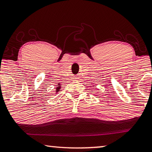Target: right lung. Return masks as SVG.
I'll return each mask as SVG.
<instances>
[{
	"instance_id": "1",
	"label": "right lung",
	"mask_w": 152,
	"mask_h": 152,
	"mask_svg": "<svg viewBox=\"0 0 152 152\" xmlns=\"http://www.w3.org/2000/svg\"><path fill=\"white\" fill-rule=\"evenodd\" d=\"M61 87H62V85L60 83H58L57 84V86L56 87V88H55V90H55V94H56L57 93H58V92L60 90V89H61Z\"/></svg>"
}]
</instances>
